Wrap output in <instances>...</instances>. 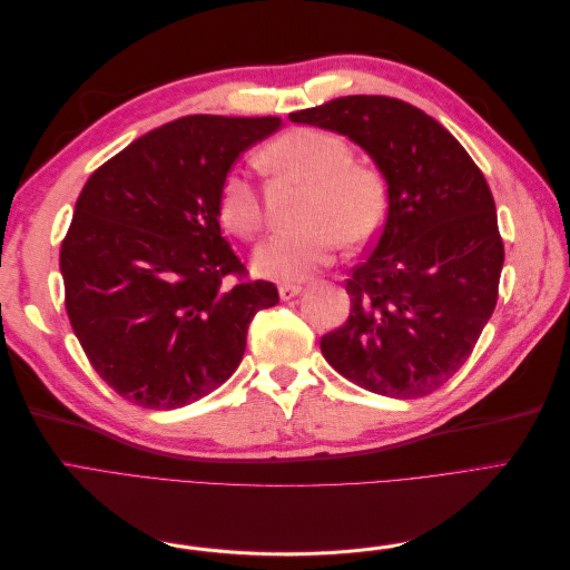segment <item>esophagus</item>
Here are the masks:
<instances>
[{
	"mask_svg": "<svg viewBox=\"0 0 570 570\" xmlns=\"http://www.w3.org/2000/svg\"><path fill=\"white\" fill-rule=\"evenodd\" d=\"M302 285H295V283H283L281 287H278V295H281V299H295L297 295H302Z\"/></svg>",
	"mask_w": 570,
	"mask_h": 570,
	"instance_id": "34e87169",
	"label": "esophagus"
}]
</instances>
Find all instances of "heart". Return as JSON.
Instances as JSON below:
<instances>
[{
	"instance_id": "b5f03b06",
	"label": "heart",
	"mask_w": 570,
	"mask_h": 570,
	"mask_svg": "<svg viewBox=\"0 0 570 570\" xmlns=\"http://www.w3.org/2000/svg\"><path fill=\"white\" fill-rule=\"evenodd\" d=\"M266 159L297 178L308 180L299 228L278 230L254 252L256 273L275 281H302L333 262L342 237L361 243L381 226L385 187L373 168L352 161V147L340 135L295 128L273 140ZM220 220L239 235L262 228V199L245 170H230L220 187Z\"/></svg>"
}]
</instances>
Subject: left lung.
Returning <instances> with one entry per match:
<instances>
[{"label": "left lung", "instance_id": "8db88e82", "mask_svg": "<svg viewBox=\"0 0 570 570\" xmlns=\"http://www.w3.org/2000/svg\"><path fill=\"white\" fill-rule=\"evenodd\" d=\"M350 137L387 185L381 237L347 281L350 318L321 337L327 364L394 400L435 392L488 325L504 245L485 176L433 116L381 95L289 114Z\"/></svg>", "mask_w": 570, "mask_h": 570}]
</instances>
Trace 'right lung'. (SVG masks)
<instances>
[{"mask_svg":"<svg viewBox=\"0 0 570 570\" xmlns=\"http://www.w3.org/2000/svg\"><path fill=\"white\" fill-rule=\"evenodd\" d=\"M278 116H185L101 164L61 243L66 312L92 368L124 400L178 409L235 373L249 323L278 304L220 237V187Z\"/></svg>","mask_w":570,"mask_h":570,"instance_id":"1","label":"right lung"}]
</instances>
